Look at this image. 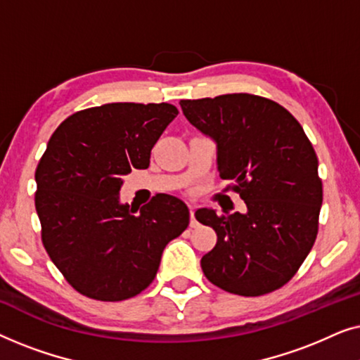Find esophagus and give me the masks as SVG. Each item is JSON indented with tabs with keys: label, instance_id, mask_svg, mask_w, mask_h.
<instances>
[{
	"label": "esophagus",
	"instance_id": "34e87169",
	"mask_svg": "<svg viewBox=\"0 0 360 360\" xmlns=\"http://www.w3.org/2000/svg\"><path fill=\"white\" fill-rule=\"evenodd\" d=\"M195 206H191L190 205V228H196V226H198V223H196V219H195Z\"/></svg>",
	"mask_w": 360,
	"mask_h": 360
}]
</instances>
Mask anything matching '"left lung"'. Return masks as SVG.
I'll return each mask as SVG.
<instances>
[{
    "instance_id": "obj_1",
    "label": "left lung",
    "mask_w": 360,
    "mask_h": 360,
    "mask_svg": "<svg viewBox=\"0 0 360 360\" xmlns=\"http://www.w3.org/2000/svg\"><path fill=\"white\" fill-rule=\"evenodd\" d=\"M180 106L216 142L219 176L248 206L233 214L196 210V219L218 236L201 257L206 278L240 297L283 287L313 248L323 203L318 157L303 127L278 103L249 93Z\"/></svg>"
}]
</instances>
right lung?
<instances>
[{"instance_id": "1", "label": "right lung", "mask_w": 360, "mask_h": 360, "mask_svg": "<svg viewBox=\"0 0 360 360\" xmlns=\"http://www.w3.org/2000/svg\"><path fill=\"white\" fill-rule=\"evenodd\" d=\"M179 115L169 103H108L68 116L36 170V211L49 257L78 293L100 302L139 295L190 211L155 195L134 214L120 203L122 179L147 169L150 150Z\"/></svg>"}]
</instances>
